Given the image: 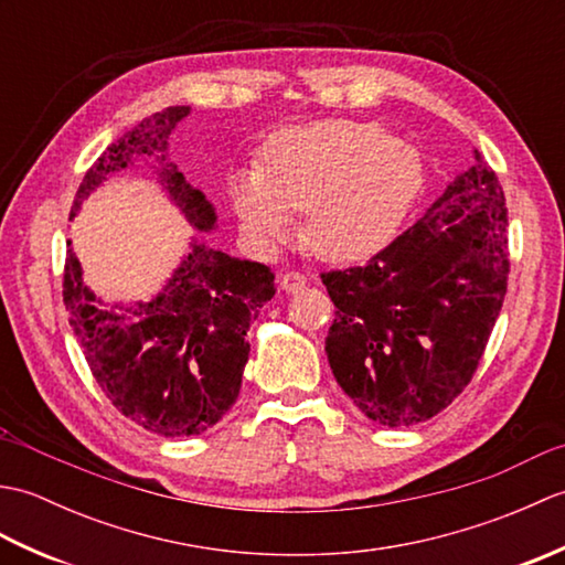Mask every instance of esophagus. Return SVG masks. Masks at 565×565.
I'll list each match as a JSON object with an SVG mask.
<instances>
[{
  "instance_id": "34e87169",
  "label": "esophagus",
  "mask_w": 565,
  "mask_h": 565,
  "mask_svg": "<svg viewBox=\"0 0 565 565\" xmlns=\"http://www.w3.org/2000/svg\"><path fill=\"white\" fill-rule=\"evenodd\" d=\"M279 286H281V291H286V294H298L306 286V276L298 274V271H286L281 276Z\"/></svg>"
}]
</instances>
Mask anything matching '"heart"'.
<instances>
[{"label": "heart", "instance_id": "b5f03b06", "mask_svg": "<svg viewBox=\"0 0 565 565\" xmlns=\"http://www.w3.org/2000/svg\"><path fill=\"white\" fill-rule=\"evenodd\" d=\"M425 182L415 148L379 124L326 118L262 142L255 172H235L227 196L243 233L271 245L306 211V237L328 259H364L398 233Z\"/></svg>", "mask_w": 565, "mask_h": 565}]
</instances>
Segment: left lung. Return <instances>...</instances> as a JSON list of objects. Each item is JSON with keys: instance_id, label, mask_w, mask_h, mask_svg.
Here are the masks:
<instances>
[{"instance_id": "8db88e82", "label": "left lung", "mask_w": 565, "mask_h": 565, "mask_svg": "<svg viewBox=\"0 0 565 565\" xmlns=\"http://www.w3.org/2000/svg\"><path fill=\"white\" fill-rule=\"evenodd\" d=\"M508 209L495 172L468 167L366 267L322 274L334 303L326 354L369 419L411 427L459 395L508 291Z\"/></svg>"}]
</instances>
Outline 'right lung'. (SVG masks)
Wrapping results in <instances>:
<instances>
[{
	"label": "right lung",
	"instance_id": "obj_1",
	"mask_svg": "<svg viewBox=\"0 0 565 565\" xmlns=\"http://www.w3.org/2000/svg\"><path fill=\"white\" fill-rule=\"evenodd\" d=\"M191 114L172 106L111 142L84 174L70 218L114 174L150 167L154 182L196 235L150 301H104L84 281L67 239L63 301L94 379L136 425L160 437H196L231 411L249 356L247 330L274 296V274L231 257L201 235L215 231L213 203L170 160V136Z\"/></svg>",
	"mask_w": 565,
	"mask_h": 565
}]
</instances>
